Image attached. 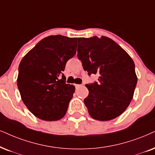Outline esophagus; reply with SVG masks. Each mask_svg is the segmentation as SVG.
Segmentation results:
<instances>
[{"label":"esophagus","instance_id":"34e87169","mask_svg":"<svg viewBox=\"0 0 155 155\" xmlns=\"http://www.w3.org/2000/svg\"><path fill=\"white\" fill-rule=\"evenodd\" d=\"M81 86H82V84H75V87H76V88H78V87H81Z\"/></svg>","mask_w":155,"mask_h":155}]
</instances>
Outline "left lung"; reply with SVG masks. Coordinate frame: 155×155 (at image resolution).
I'll list each match as a JSON object with an SVG mask.
<instances>
[{"mask_svg":"<svg viewBox=\"0 0 155 155\" xmlns=\"http://www.w3.org/2000/svg\"><path fill=\"white\" fill-rule=\"evenodd\" d=\"M77 56L88 75L97 81L86 84L84 102L92 118L109 121L119 117L132 101L137 83L135 65L121 47L106 36L78 38Z\"/></svg>","mask_w":155,"mask_h":155,"instance_id":"8db88e82","label":"left lung"}]
</instances>
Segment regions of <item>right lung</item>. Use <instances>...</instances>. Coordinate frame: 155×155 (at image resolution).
Listing matches in <instances>:
<instances>
[{
	"mask_svg": "<svg viewBox=\"0 0 155 155\" xmlns=\"http://www.w3.org/2000/svg\"><path fill=\"white\" fill-rule=\"evenodd\" d=\"M77 38L46 37L21 60L17 85L28 110L46 121L64 117L75 87L66 83V62L76 52Z\"/></svg>",
	"mask_w": 155,
	"mask_h": 155,
	"instance_id": "1",
	"label": "right lung"
}]
</instances>
